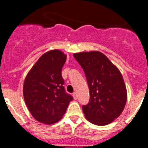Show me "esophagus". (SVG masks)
<instances>
[{
	"label": "esophagus",
	"mask_w": 148,
	"mask_h": 148,
	"mask_svg": "<svg viewBox=\"0 0 148 148\" xmlns=\"http://www.w3.org/2000/svg\"><path fill=\"white\" fill-rule=\"evenodd\" d=\"M73 97H74V99H77V98H78V96H77V92H74V93H73Z\"/></svg>",
	"instance_id": "34e87169"
}]
</instances>
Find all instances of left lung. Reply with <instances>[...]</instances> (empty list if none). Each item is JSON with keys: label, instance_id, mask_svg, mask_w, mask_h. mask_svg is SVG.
Listing matches in <instances>:
<instances>
[{"label": "left lung", "instance_id": "8db88e82", "mask_svg": "<svg viewBox=\"0 0 148 148\" xmlns=\"http://www.w3.org/2000/svg\"><path fill=\"white\" fill-rule=\"evenodd\" d=\"M84 71L89 89V101L82 106L88 121L96 125H108L122 112L127 90L118 69L99 51L74 53Z\"/></svg>", "mask_w": 148, "mask_h": 148}]
</instances>
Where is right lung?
I'll use <instances>...</instances> for the list:
<instances>
[{
  "instance_id": "right-lung-1",
  "label": "right lung",
  "mask_w": 148,
  "mask_h": 148,
  "mask_svg": "<svg viewBox=\"0 0 148 148\" xmlns=\"http://www.w3.org/2000/svg\"><path fill=\"white\" fill-rule=\"evenodd\" d=\"M66 56L59 50L43 54L26 76L23 97L33 117L45 124H53L65 114L73 97L66 92L62 67Z\"/></svg>"
}]
</instances>
